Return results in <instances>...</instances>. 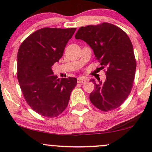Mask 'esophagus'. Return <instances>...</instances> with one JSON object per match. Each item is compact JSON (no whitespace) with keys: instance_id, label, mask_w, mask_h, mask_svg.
<instances>
[{"instance_id":"34e87169","label":"esophagus","mask_w":152,"mask_h":152,"mask_svg":"<svg viewBox=\"0 0 152 152\" xmlns=\"http://www.w3.org/2000/svg\"><path fill=\"white\" fill-rule=\"evenodd\" d=\"M88 81V79L83 77H79L77 78V82L78 83H85Z\"/></svg>"}]
</instances>
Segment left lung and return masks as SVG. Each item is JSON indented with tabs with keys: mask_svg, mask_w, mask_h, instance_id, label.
Returning a JSON list of instances; mask_svg holds the SVG:
<instances>
[{
	"mask_svg": "<svg viewBox=\"0 0 152 152\" xmlns=\"http://www.w3.org/2000/svg\"><path fill=\"white\" fill-rule=\"evenodd\" d=\"M75 39L90 45L101 68H107L104 82L91 80L95 86L89 96L91 103L103 111L117 109L130 94L136 73L134 48L128 35L118 27L103 23L81 27Z\"/></svg>",
	"mask_w": 152,
	"mask_h": 152,
	"instance_id": "obj_1",
	"label": "left lung"
}]
</instances>
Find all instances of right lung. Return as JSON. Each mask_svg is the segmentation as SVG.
Here are the masks:
<instances>
[{"label":"right lung","instance_id":"1","mask_svg":"<svg viewBox=\"0 0 152 152\" xmlns=\"http://www.w3.org/2000/svg\"><path fill=\"white\" fill-rule=\"evenodd\" d=\"M76 28H44L27 37L17 55V78L27 103L39 115L57 117L67 107L75 77L57 79L52 66Z\"/></svg>","mask_w":152,"mask_h":152}]
</instances>
